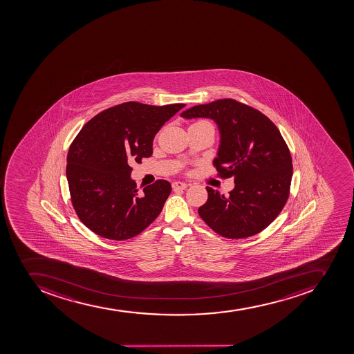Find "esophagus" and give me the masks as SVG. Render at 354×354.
Wrapping results in <instances>:
<instances>
[{
  "instance_id": "34e87169",
  "label": "esophagus",
  "mask_w": 354,
  "mask_h": 354,
  "mask_svg": "<svg viewBox=\"0 0 354 354\" xmlns=\"http://www.w3.org/2000/svg\"><path fill=\"white\" fill-rule=\"evenodd\" d=\"M187 187H188V185H187V183H185V182L176 181L173 182L172 183V188L173 190L174 191L185 190V189L187 188Z\"/></svg>"
}]
</instances>
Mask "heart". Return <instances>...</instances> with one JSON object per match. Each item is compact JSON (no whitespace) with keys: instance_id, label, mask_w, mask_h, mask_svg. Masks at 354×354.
<instances>
[{"instance_id":"heart-1","label":"heart","mask_w":354,"mask_h":354,"mask_svg":"<svg viewBox=\"0 0 354 354\" xmlns=\"http://www.w3.org/2000/svg\"><path fill=\"white\" fill-rule=\"evenodd\" d=\"M196 124H207V125H212V123L208 122V121H206V120H201V121H197V122H194L192 125Z\"/></svg>"}]
</instances>
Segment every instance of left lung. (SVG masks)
<instances>
[{"label":"left lung","instance_id":"obj_1","mask_svg":"<svg viewBox=\"0 0 354 354\" xmlns=\"http://www.w3.org/2000/svg\"><path fill=\"white\" fill-rule=\"evenodd\" d=\"M181 116L216 122L221 144L213 164L221 178H234L227 197L206 187L208 199L198 209L203 222L227 239L249 238L266 229L288 201L293 174L291 153L277 127L232 98L191 107Z\"/></svg>","mask_w":354,"mask_h":354}]
</instances>
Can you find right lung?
<instances>
[{"mask_svg":"<svg viewBox=\"0 0 354 354\" xmlns=\"http://www.w3.org/2000/svg\"><path fill=\"white\" fill-rule=\"evenodd\" d=\"M185 104L128 102L89 120L70 146L66 178L79 219L100 236L133 238L160 215L172 187L157 180L138 194L131 162L153 153V137Z\"/></svg>","mask_w":354,"mask_h":354,"instance_id":"1","label":"right lung"}]
</instances>
